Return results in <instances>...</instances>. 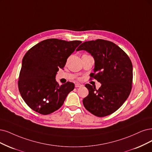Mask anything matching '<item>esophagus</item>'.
Returning <instances> with one entry per match:
<instances>
[{
	"label": "esophagus",
	"mask_w": 152,
	"mask_h": 152,
	"mask_svg": "<svg viewBox=\"0 0 152 152\" xmlns=\"http://www.w3.org/2000/svg\"><path fill=\"white\" fill-rule=\"evenodd\" d=\"M82 86H83V85H81V84H80V83H76V84H75V87H76V88L81 87Z\"/></svg>",
	"instance_id": "34e87169"
}]
</instances>
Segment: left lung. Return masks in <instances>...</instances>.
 Instances as JSON below:
<instances>
[{
  "label": "left lung",
  "instance_id": "1",
  "mask_svg": "<svg viewBox=\"0 0 152 152\" xmlns=\"http://www.w3.org/2000/svg\"><path fill=\"white\" fill-rule=\"evenodd\" d=\"M85 50L94 59V72L91 77L102 84L96 89L89 84L83 99L85 108L93 115L103 117L113 113L124 103L132 88L133 66L124 50L103 39L86 41L76 50Z\"/></svg>",
  "mask_w": 152,
  "mask_h": 152
}]
</instances>
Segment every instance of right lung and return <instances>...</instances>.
<instances>
[{"mask_svg": "<svg viewBox=\"0 0 152 152\" xmlns=\"http://www.w3.org/2000/svg\"><path fill=\"white\" fill-rule=\"evenodd\" d=\"M81 43L80 41L48 39L36 44L26 53L18 88L22 99L32 110L46 115L63 104L75 85L68 81L59 86L55 76Z\"/></svg>", "mask_w": 152, "mask_h": 152, "instance_id": "obj_1", "label": "right lung"}]
</instances>
